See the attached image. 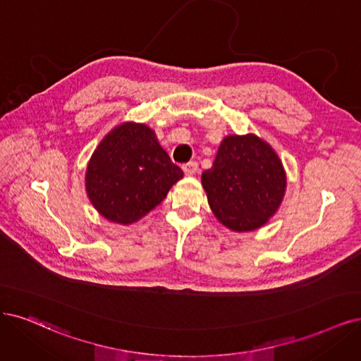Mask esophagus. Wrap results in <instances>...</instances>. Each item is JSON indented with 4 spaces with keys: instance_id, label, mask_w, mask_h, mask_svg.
Returning a JSON list of instances; mask_svg holds the SVG:
<instances>
[{
    "instance_id": "1",
    "label": "esophagus",
    "mask_w": 361,
    "mask_h": 361,
    "mask_svg": "<svg viewBox=\"0 0 361 361\" xmlns=\"http://www.w3.org/2000/svg\"><path fill=\"white\" fill-rule=\"evenodd\" d=\"M183 171H184V173H185V176H188V177H193L195 173H197L199 166H197L196 162H189V164H185V165L183 166Z\"/></svg>"
}]
</instances>
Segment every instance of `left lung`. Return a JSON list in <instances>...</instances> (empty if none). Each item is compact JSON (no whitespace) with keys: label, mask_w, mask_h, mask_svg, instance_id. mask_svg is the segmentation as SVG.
<instances>
[{"label":"left lung","mask_w":361,"mask_h":361,"mask_svg":"<svg viewBox=\"0 0 361 361\" xmlns=\"http://www.w3.org/2000/svg\"><path fill=\"white\" fill-rule=\"evenodd\" d=\"M212 214L233 232H251L278 211L287 176L271 144L255 133L224 137L211 169L202 172Z\"/></svg>","instance_id":"1"}]
</instances>
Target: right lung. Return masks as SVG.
<instances>
[{"mask_svg": "<svg viewBox=\"0 0 361 361\" xmlns=\"http://www.w3.org/2000/svg\"><path fill=\"white\" fill-rule=\"evenodd\" d=\"M181 178L183 171L171 162L152 128L123 122L93 152L85 185L99 216L126 226L149 214Z\"/></svg>", "mask_w": 361, "mask_h": 361, "instance_id": "obj_1", "label": "right lung"}]
</instances>
